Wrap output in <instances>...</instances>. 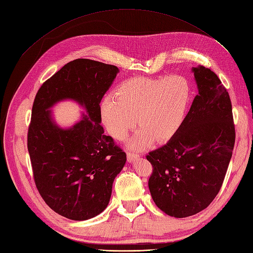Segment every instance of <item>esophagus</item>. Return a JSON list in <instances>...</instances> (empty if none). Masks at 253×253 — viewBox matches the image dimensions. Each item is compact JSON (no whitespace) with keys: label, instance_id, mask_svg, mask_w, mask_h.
Wrapping results in <instances>:
<instances>
[{"label":"esophagus","instance_id":"esophagus-1","mask_svg":"<svg viewBox=\"0 0 253 253\" xmlns=\"http://www.w3.org/2000/svg\"><path fill=\"white\" fill-rule=\"evenodd\" d=\"M126 157H127L128 162H133V161H135V160L139 158V155H137V153H135V152H127Z\"/></svg>","mask_w":253,"mask_h":253}]
</instances>
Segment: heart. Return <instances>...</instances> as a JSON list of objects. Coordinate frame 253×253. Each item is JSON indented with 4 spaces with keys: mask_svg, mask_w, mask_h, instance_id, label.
<instances>
[{
    "mask_svg": "<svg viewBox=\"0 0 253 253\" xmlns=\"http://www.w3.org/2000/svg\"><path fill=\"white\" fill-rule=\"evenodd\" d=\"M192 96L189 80L181 75L126 79L114 94L104 96L100 104L102 123L116 139H123L136 126L141 127L128 139L132 149L171 138L186 119Z\"/></svg>",
    "mask_w": 253,
    "mask_h": 253,
    "instance_id": "1",
    "label": "heart"
}]
</instances>
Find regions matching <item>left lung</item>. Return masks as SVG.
Here are the masks:
<instances>
[{
  "mask_svg": "<svg viewBox=\"0 0 253 253\" xmlns=\"http://www.w3.org/2000/svg\"><path fill=\"white\" fill-rule=\"evenodd\" d=\"M199 94L181 127L168 143L149 152L148 181L156 205L186 218L204 211L222 186L235 143L230 95L215 74L192 67Z\"/></svg>",
  "mask_w": 253,
  "mask_h": 253,
  "instance_id": "8db88e82",
  "label": "left lung"
}]
</instances>
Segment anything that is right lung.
Instances as JSON below:
<instances>
[{
  "instance_id": "add662e5",
  "label": "right lung",
  "mask_w": 253,
  "mask_h": 253,
  "mask_svg": "<svg viewBox=\"0 0 253 253\" xmlns=\"http://www.w3.org/2000/svg\"><path fill=\"white\" fill-rule=\"evenodd\" d=\"M119 73L115 65L89 59L65 64L36 93L28 150L36 188L46 204L63 217L84 221L108 205L113 183L126 155L104 135L100 103ZM74 100L86 112L72 127H60L51 108Z\"/></svg>"
}]
</instances>
